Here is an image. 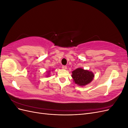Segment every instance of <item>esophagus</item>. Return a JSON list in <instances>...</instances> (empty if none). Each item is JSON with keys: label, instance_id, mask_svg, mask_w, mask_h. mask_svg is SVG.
Segmentation results:
<instances>
[{"label": "esophagus", "instance_id": "obj_1", "mask_svg": "<svg viewBox=\"0 0 128 128\" xmlns=\"http://www.w3.org/2000/svg\"><path fill=\"white\" fill-rule=\"evenodd\" d=\"M67 66H62V69H67Z\"/></svg>", "mask_w": 128, "mask_h": 128}]
</instances>
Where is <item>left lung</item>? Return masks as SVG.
<instances>
[{"instance_id":"8db88e82","label":"left lung","mask_w":128,"mask_h":128,"mask_svg":"<svg viewBox=\"0 0 128 128\" xmlns=\"http://www.w3.org/2000/svg\"><path fill=\"white\" fill-rule=\"evenodd\" d=\"M72 77L75 84L80 86L90 83L94 77V74L82 68H77L72 72Z\"/></svg>"}]
</instances>
